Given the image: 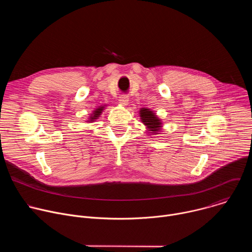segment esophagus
I'll list each match as a JSON object with an SVG mask.
<instances>
[{
  "label": "esophagus",
  "instance_id": "obj_1",
  "mask_svg": "<svg viewBox=\"0 0 252 252\" xmlns=\"http://www.w3.org/2000/svg\"><path fill=\"white\" fill-rule=\"evenodd\" d=\"M119 102H120V104L123 105V106L127 105V103H128V96H127V95H121V96L119 97Z\"/></svg>",
  "mask_w": 252,
  "mask_h": 252
}]
</instances>
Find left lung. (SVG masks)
Masks as SVG:
<instances>
[{"instance_id":"left-lung-1","label":"left lung","mask_w":252,"mask_h":252,"mask_svg":"<svg viewBox=\"0 0 252 252\" xmlns=\"http://www.w3.org/2000/svg\"><path fill=\"white\" fill-rule=\"evenodd\" d=\"M139 119L142 125L146 126L148 135H158L162 130L163 123L158 117L157 113L149 107H140L138 111Z\"/></svg>"}]
</instances>
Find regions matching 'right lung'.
Segmentation results:
<instances>
[{"label": "right lung", "mask_w": 252, "mask_h": 252, "mask_svg": "<svg viewBox=\"0 0 252 252\" xmlns=\"http://www.w3.org/2000/svg\"><path fill=\"white\" fill-rule=\"evenodd\" d=\"M106 106H107V104H101V105H98L97 107H95V109L90 114L88 119L85 121V123H88V124L94 123L96 120L99 119V117L101 116L102 112L105 110Z\"/></svg>", "instance_id": "add662e5"}]
</instances>
